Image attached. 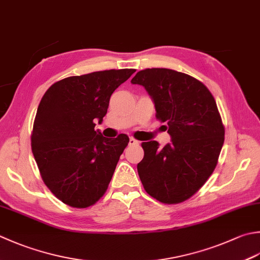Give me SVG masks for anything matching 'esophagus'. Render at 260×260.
I'll return each instance as SVG.
<instances>
[{
    "instance_id": "obj_1",
    "label": "esophagus",
    "mask_w": 260,
    "mask_h": 260,
    "mask_svg": "<svg viewBox=\"0 0 260 260\" xmlns=\"http://www.w3.org/2000/svg\"><path fill=\"white\" fill-rule=\"evenodd\" d=\"M129 145H135V144H139V141H136L135 139H133V137H131L129 139V142H128Z\"/></svg>"
}]
</instances>
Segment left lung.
<instances>
[{"mask_svg": "<svg viewBox=\"0 0 260 260\" xmlns=\"http://www.w3.org/2000/svg\"><path fill=\"white\" fill-rule=\"evenodd\" d=\"M131 82L144 86L171 137L165 147L156 141L142 143L144 157L137 165L142 184L165 204L184 202L214 171L224 143L214 96L195 78L169 69L140 71Z\"/></svg>", "mask_w": 260, "mask_h": 260, "instance_id": "1", "label": "left lung"}]
</instances>
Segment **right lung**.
I'll return each mask as SVG.
<instances>
[{
  "instance_id": "add662e5",
  "label": "right lung",
  "mask_w": 260,
  "mask_h": 260,
  "mask_svg": "<svg viewBox=\"0 0 260 260\" xmlns=\"http://www.w3.org/2000/svg\"><path fill=\"white\" fill-rule=\"evenodd\" d=\"M135 72L99 71L54 83L40 100L31 149L50 191L72 207L93 205L105 194L129 139H107L95 131L103 123L110 96Z\"/></svg>"
}]
</instances>
